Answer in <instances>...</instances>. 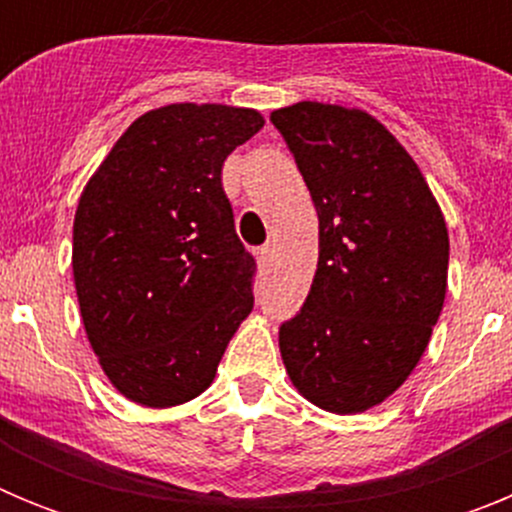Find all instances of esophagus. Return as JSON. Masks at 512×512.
Wrapping results in <instances>:
<instances>
[{"label": "esophagus", "instance_id": "1", "mask_svg": "<svg viewBox=\"0 0 512 512\" xmlns=\"http://www.w3.org/2000/svg\"><path fill=\"white\" fill-rule=\"evenodd\" d=\"M256 253H259V264L269 266L271 261H274V243H264Z\"/></svg>", "mask_w": 512, "mask_h": 512}]
</instances>
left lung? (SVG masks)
Returning <instances> with one entry per match:
<instances>
[{
  "label": "left lung",
  "mask_w": 512,
  "mask_h": 512,
  "mask_svg": "<svg viewBox=\"0 0 512 512\" xmlns=\"http://www.w3.org/2000/svg\"><path fill=\"white\" fill-rule=\"evenodd\" d=\"M318 210L310 295L279 325L297 390L361 413L400 387L441 315L449 233L431 189L382 122L336 104L271 112Z\"/></svg>",
  "instance_id": "8db88e82"
}]
</instances>
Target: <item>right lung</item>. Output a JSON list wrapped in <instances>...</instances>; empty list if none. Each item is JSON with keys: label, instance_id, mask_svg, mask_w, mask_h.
Returning a JSON list of instances; mask_svg holds the SVG:
<instances>
[{"label": "right lung", "instance_id": "obj_1", "mask_svg": "<svg viewBox=\"0 0 512 512\" xmlns=\"http://www.w3.org/2000/svg\"><path fill=\"white\" fill-rule=\"evenodd\" d=\"M264 128L256 110L169 104L112 146L74 217L81 320L104 374L148 408L210 387L253 310L256 261L235 233L225 158Z\"/></svg>", "mask_w": 512, "mask_h": 512}]
</instances>
